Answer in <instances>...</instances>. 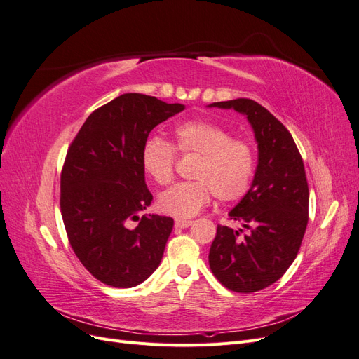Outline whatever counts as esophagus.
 <instances>
[{
    "label": "esophagus",
    "mask_w": 359,
    "mask_h": 359,
    "mask_svg": "<svg viewBox=\"0 0 359 359\" xmlns=\"http://www.w3.org/2000/svg\"><path fill=\"white\" fill-rule=\"evenodd\" d=\"M191 224V220H175V227H178V229H186V227H189Z\"/></svg>",
    "instance_id": "1"
}]
</instances>
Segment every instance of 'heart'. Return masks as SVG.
<instances>
[{
  "instance_id": "heart-1",
  "label": "heart",
  "mask_w": 359,
  "mask_h": 359,
  "mask_svg": "<svg viewBox=\"0 0 359 359\" xmlns=\"http://www.w3.org/2000/svg\"><path fill=\"white\" fill-rule=\"evenodd\" d=\"M173 133L181 154H198L201 160L193 170L196 181L178 182L160 194L161 212L189 219L210 203L212 194L222 202H236L252 189L256 154L247 140L233 139L229 130L205 119L181 123ZM175 163L177 150L169 140L160 136L145 140L140 165L158 186L170 182Z\"/></svg>"
}]
</instances>
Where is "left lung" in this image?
Returning a JSON list of instances; mask_svg holds the SVG:
<instances>
[{
  "label": "left lung",
  "instance_id": "obj_1",
  "mask_svg": "<svg viewBox=\"0 0 359 359\" xmlns=\"http://www.w3.org/2000/svg\"><path fill=\"white\" fill-rule=\"evenodd\" d=\"M210 107L245 115L257 142L252 189L229 212L248 233L219 224L208 256L224 287L252 293L276 283L298 255L309 223L306 169L289 130L264 106L236 99Z\"/></svg>",
  "mask_w": 359,
  "mask_h": 359
}]
</instances>
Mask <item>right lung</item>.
Instances as JSON below:
<instances>
[{"label": "right lung", "instance_id": "right-lung-1", "mask_svg": "<svg viewBox=\"0 0 359 359\" xmlns=\"http://www.w3.org/2000/svg\"><path fill=\"white\" fill-rule=\"evenodd\" d=\"M184 104L127 93L95 109L69 147L61 172V215L81 264L102 283L133 287L161 262L173 220L140 215L153 194L140 151L151 130ZM137 221L136 228L128 223Z\"/></svg>", "mask_w": 359, "mask_h": 359}]
</instances>
